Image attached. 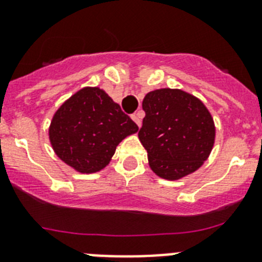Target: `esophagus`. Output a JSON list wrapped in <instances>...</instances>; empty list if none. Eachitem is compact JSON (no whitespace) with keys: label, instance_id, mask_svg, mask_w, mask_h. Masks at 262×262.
<instances>
[{"label":"esophagus","instance_id":"34e87169","mask_svg":"<svg viewBox=\"0 0 262 262\" xmlns=\"http://www.w3.org/2000/svg\"><path fill=\"white\" fill-rule=\"evenodd\" d=\"M132 120H133V121L136 122L137 125H138V126H141V117L138 116V114H134V115H132Z\"/></svg>","mask_w":262,"mask_h":262}]
</instances>
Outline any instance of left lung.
<instances>
[{"label": "left lung", "instance_id": "1", "mask_svg": "<svg viewBox=\"0 0 262 262\" xmlns=\"http://www.w3.org/2000/svg\"><path fill=\"white\" fill-rule=\"evenodd\" d=\"M142 108L146 115L138 138L151 171L172 181L197 171L215 142V125L206 105L187 91L167 87L146 94Z\"/></svg>", "mask_w": 262, "mask_h": 262}]
</instances>
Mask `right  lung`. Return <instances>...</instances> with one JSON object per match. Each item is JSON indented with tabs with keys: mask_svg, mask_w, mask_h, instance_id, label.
<instances>
[{
	"mask_svg": "<svg viewBox=\"0 0 262 262\" xmlns=\"http://www.w3.org/2000/svg\"><path fill=\"white\" fill-rule=\"evenodd\" d=\"M137 132L136 122L104 90L83 87L58 107L48 136L63 163L81 173H95L110 164L119 143Z\"/></svg>",
	"mask_w": 262,
	"mask_h": 262,
	"instance_id": "obj_1",
	"label": "right lung"
}]
</instances>
